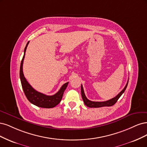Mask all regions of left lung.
Here are the masks:
<instances>
[{
	"label": "left lung",
	"instance_id": "obj_1",
	"mask_svg": "<svg viewBox=\"0 0 147 147\" xmlns=\"http://www.w3.org/2000/svg\"><path fill=\"white\" fill-rule=\"evenodd\" d=\"M127 84H128V80H127V82L126 85V86L125 87V88L123 89L119 93H118L115 97L113 98L108 101H102V102L92 101L90 100H89V99H88L87 98L86 96L85 95L84 89H83L82 86L81 85V94H82V99L84 101V102L85 105L89 107H105V106H112L115 105V104L117 102L118 99H119V98L121 96V94L125 92V90L127 87Z\"/></svg>",
	"mask_w": 147,
	"mask_h": 147
}]
</instances>
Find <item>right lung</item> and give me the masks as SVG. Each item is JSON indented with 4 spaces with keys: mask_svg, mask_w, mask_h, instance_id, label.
<instances>
[{
    "mask_svg": "<svg viewBox=\"0 0 147 147\" xmlns=\"http://www.w3.org/2000/svg\"><path fill=\"white\" fill-rule=\"evenodd\" d=\"M29 41L27 42L25 47L24 54V56L21 60V66H20V79H21V85H22V87L24 90V92L25 95L27 97L28 100H29L32 104H33V105H34L38 107H42V108L54 107L55 106L59 105V102L61 101L63 93L65 90L66 88L67 87L68 82H67L65 84H63L59 90V92L57 93H56L55 94H54V95H52V96L46 95V94L43 93L37 92L30 86V85L29 84V82L27 81L24 76L23 71H22L24 59L26 49L28 45H29Z\"/></svg>",
    "mask_w": 147,
    "mask_h": 147,
    "instance_id": "obj_1",
    "label": "right lung"
}]
</instances>
